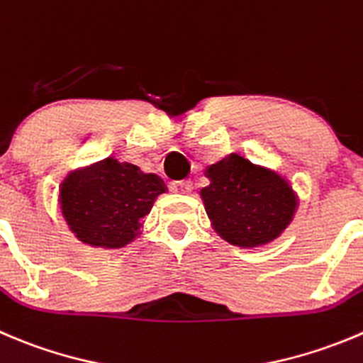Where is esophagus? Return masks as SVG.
Instances as JSON below:
<instances>
[{
	"label": "esophagus",
	"instance_id": "1",
	"mask_svg": "<svg viewBox=\"0 0 363 363\" xmlns=\"http://www.w3.org/2000/svg\"><path fill=\"white\" fill-rule=\"evenodd\" d=\"M170 189L174 193L186 195V193L191 191V181H174V182H170Z\"/></svg>",
	"mask_w": 363,
	"mask_h": 363
}]
</instances>
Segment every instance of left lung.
Segmentation results:
<instances>
[{"label":"left lung","mask_w":363,"mask_h":363,"mask_svg":"<svg viewBox=\"0 0 363 363\" xmlns=\"http://www.w3.org/2000/svg\"><path fill=\"white\" fill-rule=\"evenodd\" d=\"M202 199L213 227L232 245L273 241L296 211V195L286 179L232 154L207 172Z\"/></svg>","instance_id":"left-lung-1"}]
</instances>
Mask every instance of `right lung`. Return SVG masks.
I'll return each instance as SVG.
<instances>
[{
    "label": "right lung",
    "instance_id": "right-lung-1",
    "mask_svg": "<svg viewBox=\"0 0 363 363\" xmlns=\"http://www.w3.org/2000/svg\"><path fill=\"white\" fill-rule=\"evenodd\" d=\"M160 177L142 174L135 164L106 160L65 181L60 203L70 230L83 242L121 248L135 238L157 195Z\"/></svg>",
    "mask_w": 363,
    "mask_h": 363
}]
</instances>
